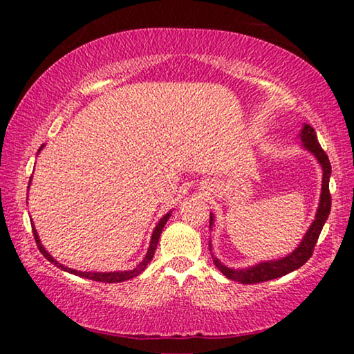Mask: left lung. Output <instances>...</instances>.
Listing matches in <instances>:
<instances>
[{
    "instance_id": "8db88e82",
    "label": "left lung",
    "mask_w": 354,
    "mask_h": 354,
    "mask_svg": "<svg viewBox=\"0 0 354 354\" xmlns=\"http://www.w3.org/2000/svg\"><path fill=\"white\" fill-rule=\"evenodd\" d=\"M299 142L303 143V148L309 151L317 159V162L322 167V194H320V201L319 207H317L315 218L310 226L308 227L306 234L303 236L301 242L298 243V247L292 251V253L286 254L284 257H279V259H272V261H261L254 263V266L243 267V268H231L225 266L218 257H215L212 253V245L209 242V250H211L212 259L215 267L225 274L227 279L237 281L241 284H256V283H263V281H270L274 278L284 277V274L297 270L309 261V257L313 256V251L317 241H319V236L323 230V225L326 223L328 215L331 212V195H329V178H331V164H329V159L326 153L323 151L319 140H317V134L314 128L310 124H303L301 131H299ZM214 214L211 212V220H209V227L212 230L214 226Z\"/></svg>"
}]
</instances>
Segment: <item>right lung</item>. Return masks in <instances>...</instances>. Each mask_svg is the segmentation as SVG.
I'll return each instance as SVG.
<instances>
[{
	"label": "right lung",
	"instance_id": "1",
	"mask_svg": "<svg viewBox=\"0 0 354 354\" xmlns=\"http://www.w3.org/2000/svg\"><path fill=\"white\" fill-rule=\"evenodd\" d=\"M44 147H45V145H41L40 149L44 148ZM40 149H39V151H40ZM31 178H32V176H31ZM29 184H31V181H29ZM28 189H29V187H28ZM170 215H171V211L167 212V214L164 215V217L158 221V225H156L153 234H151V241H149L148 251H147L145 257H143V261H142L136 268H133V270H123V272H81V270H75V268H68V267L62 266V263L59 262V261H56L55 257H53V256L45 250L44 245L40 243V237H39V234H37V230H35L32 220H31V225H32V232H34L35 242H37V245H39L40 253L44 254V256L46 257V259L50 261L51 263H55L56 267L61 268V270L68 272V273H71V274H76V277H81V278H87V279H92V281H100V283H123V281H128V279H131V278H136L137 274H140L143 270H145L147 266L149 263V261L153 259L156 247H158V242H159V237H160V232H162L164 226H165V223H167V220L170 218Z\"/></svg>",
	"mask_w": 354,
	"mask_h": 354
}]
</instances>
